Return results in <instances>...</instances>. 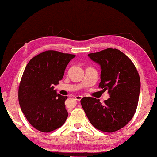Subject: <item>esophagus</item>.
I'll list each match as a JSON object with an SVG mask.
<instances>
[{
    "label": "esophagus",
    "instance_id": "1",
    "mask_svg": "<svg viewBox=\"0 0 157 157\" xmlns=\"http://www.w3.org/2000/svg\"><path fill=\"white\" fill-rule=\"evenodd\" d=\"M82 96H79V95H78V96H76L75 97V98L76 99L77 101H80L81 99H82Z\"/></svg>",
    "mask_w": 157,
    "mask_h": 157
}]
</instances>
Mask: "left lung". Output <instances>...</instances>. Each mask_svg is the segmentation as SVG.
<instances>
[{
    "instance_id": "obj_1",
    "label": "left lung",
    "mask_w": 157,
    "mask_h": 157,
    "mask_svg": "<svg viewBox=\"0 0 157 157\" xmlns=\"http://www.w3.org/2000/svg\"><path fill=\"white\" fill-rule=\"evenodd\" d=\"M101 66L99 88L108 90L110 98L84 97L80 103L89 121L96 128L113 133L124 127L135 114L140 90L138 71L130 59L117 49L108 48L89 54Z\"/></svg>"
}]
</instances>
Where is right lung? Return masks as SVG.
<instances>
[{"instance_id":"1","label":"right lung","mask_w":157,"mask_h":157,"mask_svg":"<svg viewBox=\"0 0 157 157\" xmlns=\"http://www.w3.org/2000/svg\"><path fill=\"white\" fill-rule=\"evenodd\" d=\"M74 57L47 50L32 58L25 68L19 86V103L30 124L41 132L56 130L68 117L64 103L68 97L57 94L53 86L61 80Z\"/></svg>"}]
</instances>
